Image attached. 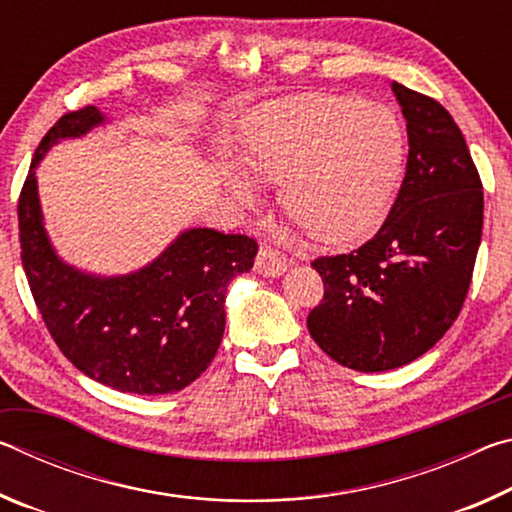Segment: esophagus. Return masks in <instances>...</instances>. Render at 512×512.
I'll return each mask as SVG.
<instances>
[{
    "mask_svg": "<svg viewBox=\"0 0 512 512\" xmlns=\"http://www.w3.org/2000/svg\"><path fill=\"white\" fill-rule=\"evenodd\" d=\"M289 268L287 257L275 253L271 248H259L255 257V271L264 277H280Z\"/></svg>",
    "mask_w": 512,
    "mask_h": 512,
    "instance_id": "1",
    "label": "esophagus"
}]
</instances>
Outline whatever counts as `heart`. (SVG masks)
<instances>
[{
    "label": "heart",
    "instance_id": "b5f03b06",
    "mask_svg": "<svg viewBox=\"0 0 512 512\" xmlns=\"http://www.w3.org/2000/svg\"><path fill=\"white\" fill-rule=\"evenodd\" d=\"M239 162L259 180H280V203L320 241H352L384 219L404 169L395 112L352 97L266 103L248 119ZM225 183L241 203L255 198L244 173Z\"/></svg>",
    "mask_w": 512,
    "mask_h": 512
}]
</instances>
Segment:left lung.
I'll use <instances>...</instances> for the list:
<instances>
[{
	"mask_svg": "<svg viewBox=\"0 0 512 512\" xmlns=\"http://www.w3.org/2000/svg\"><path fill=\"white\" fill-rule=\"evenodd\" d=\"M409 135L406 173L377 235L311 262L325 296L307 327L336 363L406 366L461 314L483 228V185L465 137L436 99L393 83Z\"/></svg>",
	"mask_w": 512,
	"mask_h": 512,
	"instance_id": "left-lung-1",
	"label": "left lung"
}]
</instances>
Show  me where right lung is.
<instances>
[{
    "label": "right lung",
    "instance_id": "add662e5",
    "mask_svg": "<svg viewBox=\"0 0 512 512\" xmlns=\"http://www.w3.org/2000/svg\"><path fill=\"white\" fill-rule=\"evenodd\" d=\"M103 121L99 108L85 106L42 137L17 203L22 266L51 339L83 375L121 393H176L212 363L223 339L228 284L253 268L257 244L246 235L192 228L128 275L101 277L65 264L42 223L36 167L51 146Z\"/></svg>",
    "mask_w": 512,
    "mask_h": 512
}]
</instances>
